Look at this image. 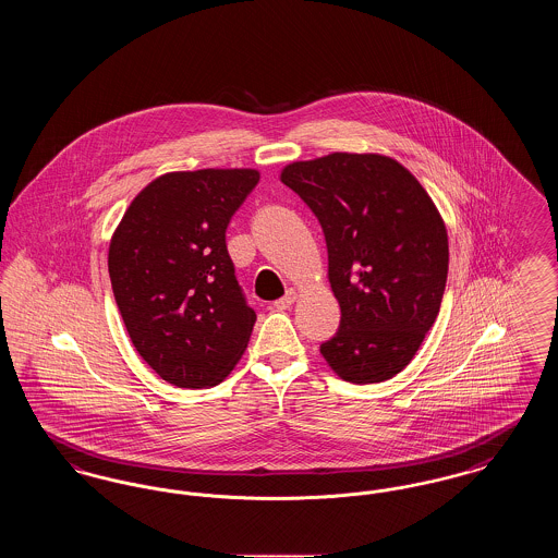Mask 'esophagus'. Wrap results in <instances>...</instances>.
<instances>
[{
  "label": "esophagus",
  "instance_id": "1",
  "mask_svg": "<svg viewBox=\"0 0 558 558\" xmlns=\"http://www.w3.org/2000/svg\"><path fill=\"white\" fill-rule=\"evenodd\" d=\"M294 301H296V291L289 289L282 299H278V301L274 303V307H276V310H289Z\"/></svg>",
  "mask_w": 558,
  "mask_h": 558
}]
</instances>
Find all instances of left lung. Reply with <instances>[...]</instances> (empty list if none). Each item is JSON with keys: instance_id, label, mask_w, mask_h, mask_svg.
Listing matches in <instances>:
<instances>
[{"instance_id": "obj_1", "label": "left lung", "mask_w": 558, "mask_h": 558, "mask_svg": "<svg viewBox=\"0 0 558 558\" xmlns=\"http://www.w3.org/2000/svg\"><path fill=\"white\" fill-rule=\"evenodd\" d=\"M280 180L318 217L341 305V326L319 353L349 383L393 378L423 345L446 291L448 230L435 203L383 155L296 160Z\"/></svg>"}]
</instances>
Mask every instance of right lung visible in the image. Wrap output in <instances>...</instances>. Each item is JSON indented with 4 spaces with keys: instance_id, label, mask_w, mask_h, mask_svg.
<instances>
[{
    "instance_id": "1",
    "label": "right lung",
    "mask_w": 558,
    "mask_h": 558,
    "mask_svg": "<svg viewBox=\"0 0 558 558\" xmlns=\"http://www.w3.org/2000/svg\"><path fill=\"white\" fill-rule=\"evenodd\" d=\"M257 169L173 171L135 198L108 246V274L133 347L182 389L219 385L248 345L255 312L226 230Z\"/></svg>"
}]
</instances>
